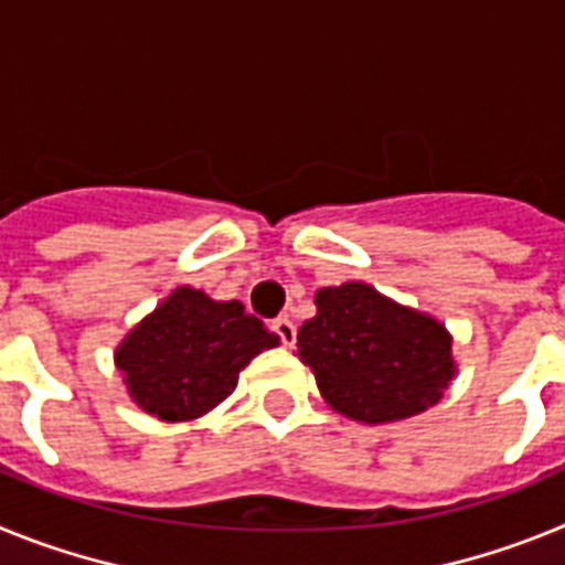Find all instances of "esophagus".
<instances>
[{
    "label": "esophagus",
    "instance_id": "1",
    "mask_svg": "<svg viewBox=\"0 0 565 565\" xmlns=\"http://www.w3.org/2000/svg\"><path fill=\"white\" fill-rule=\"evenodd\" d=\"M271 331L277 333L279 342L286 344V348H291V344L297 342V326H294V322L288 317L271 319Z\"/></svg>",
    "mask_w": 565,
    "mask_h": 565
}]
</instances>
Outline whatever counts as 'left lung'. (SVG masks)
Here are the masks:
<instances>
[{
    "mask_svg": "<svg viewBox=\"0 0 565 565\" xmlns=\"http://www.w3.org/2000/svg\"><path fill=\"white\" fill-rule=\"evenodd\" d=\"M317 317L297 333V356L333 411L387 424L424 413L456 376L452 337L438 319L364 282L319 288Z\"/></svg>",
    "mask_w": 565,
    "mask_h": 565,
    "instance_id": "left-lung-1",
    "label": "left lung"
}]
</instances>
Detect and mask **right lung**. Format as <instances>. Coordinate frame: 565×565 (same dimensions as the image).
<instances>
[{
    "label": "right lung",
    "mask_w": 565,
    "mask_h": 565,
    "mask_svg": "<svg viewBox=\"0 0 565 565\" xmlns=\"http://www.w3.org/2000/svg\"><path fill=\"white\" fill-rule=\"evenodd\" d=\"M277 344V333L243 302H214L181 286L127 333L115 364L141 411L161 422H189L217 407L237 387L239 371Z\"/></svg>",
    "instance_id": "1"
}]
</instances>
